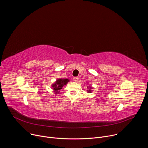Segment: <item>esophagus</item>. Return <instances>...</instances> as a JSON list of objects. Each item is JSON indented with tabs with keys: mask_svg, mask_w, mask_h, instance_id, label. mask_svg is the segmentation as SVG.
Here are the masks:
<instances>
[{
	"mask_svg": "<svg viewBox=\"0 0 148 148\" xmlns=\"http://www.w3.org/2000/svg\"><path fill=\"white\" fill-rule=\"evenodd\" d=\"M78 77H74V81L75 82H77V81H78Z\"/></svg>",
	"mask_w": 148,
	"mask_h": 148,
	"instance_id": "34e87169",
	"label": "esophagus"
}]
</instances>
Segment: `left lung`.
<instances>
[{
	"instance_id": "obj_1",
	"label": "left lung",
	"mask_w": 148,
	"mask_h": 148,
	"mask_svg": "<svg viewBox=\"0 0 148 148\" xmlns=\"http://www.w3.org/2000/svg\"><path fill=\"white\" fill-rule=\"evenodd\" d=\"M88 90V92H91V90Z\"/></svg>"
}]
</instances>
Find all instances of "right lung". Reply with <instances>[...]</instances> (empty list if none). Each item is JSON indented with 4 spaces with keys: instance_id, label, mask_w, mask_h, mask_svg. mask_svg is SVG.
<instances>
[{
    "instance_id": "obj_1",
    "label": "right lung",
    "mask_w": 148,
    "mask_h": 148,
    "mask_svg": "<svg viewBox=\"0 0 148 148\" xmlns=\"http://www.w3.org/2000/svg\"><path fill=\"white\" fill-rule=\"evenodd\" d=\"M69 81V79H58L56 82L53 84L52 87L53 88V90L55 91L56 94H58L57 92H59V91L62 89V87L64 85H66V84Z\"/></svg>"
}]
</instances>
